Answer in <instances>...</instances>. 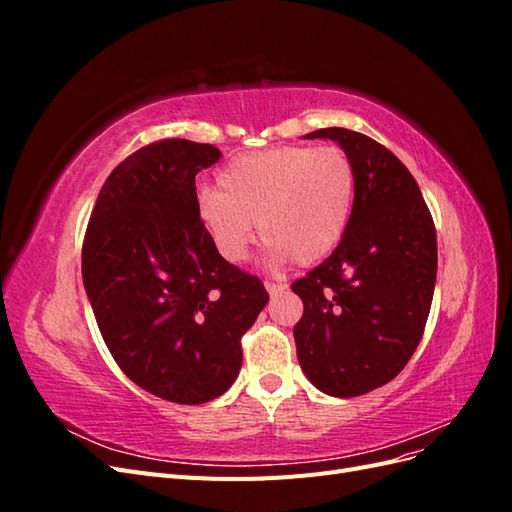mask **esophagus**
Wrapping results in <instances>:
<instances>
[{
  "label": "esophagus",
  "mask_w": 512,
  "mask_h": 512,
  "mask_svg": "<svg viewBox=\"0 0 512 512\" xmlns=\"http://www.w3.org/2000/svg\"><path fill=\"white\" fill-rule=\"evenodd\" d=\"M265 288H267V292L271 294V297H275V294H280V292H284V290H286V286H282V284H273V282H267V284H265Z\"/></svg>",
  "instance_id": "esophagus-1"
}]
</instances>
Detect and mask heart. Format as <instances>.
Wrapping results in <instances>:
<instances>
[{"label": "heart", "mask_w": 512, "mask_h": 512, "mask_svg": "<svg viewBox=\"0 0 512 512\" xmlns=\"http://www.w3.org/2000/svg\"><path fill=\"white\" fill-rule=\"evenodd\" d=\"M220 190L200 188L194 207L209 241L239 265L256 239L275 262L316 265L344 239L352 218L354 166L339 147L282 145L232 158Z\"/></svg>", "instance_id": "1"}]
</instances>
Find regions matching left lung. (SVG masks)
Segmentation results:
<instances>
[{
	"label": "left lung",
	"mask_w": 512,
	"mask_h": 512,
	"mask_svg": "<svg viewBox=\"0 0 512 512\" xmlns=\"http://www.w3.org/2000/svg\"><path fill=\"white\" fill-rule=\"evenodd\" d=\"M354 166L356 196L344 239L292 284L303 301L294 327L307 380L331 397L391 382L421 342L436 288V226L397 156L361 132L324 128Z\"/></svg>",
	"instance_id": "obj_1"
}]
</instances>
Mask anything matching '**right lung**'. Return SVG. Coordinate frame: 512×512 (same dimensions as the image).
I'll return each instance as SVG.
<instances>
[{
  "label": "right lung",
  "mask_w": 512,
  "mask_h": 512,
  "mask_svg": "<svg viewBox=\"0 0 512 512\" xmlns=\"http://www.w3.org/2000/svg\"><path fill=\"white\" fill-rule=\"evenodd\" d=\"M220 158L185 138L134 151L104 181L83 241V284L106 348L134 384L185 406L230 389L241 337L269 301L198 222L196 175Z\"/></svg>",
  "instance_id": "add662e5"
}]
</instances>
